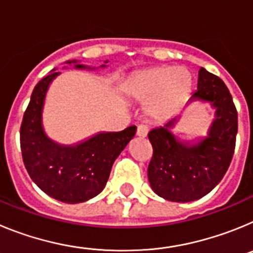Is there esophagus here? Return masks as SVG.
I'll return each instance as SVG.
<instances>
[{"instance_id": "esophagus-1", "label": "esophagus", "mask_w": 253, "mask_h": 253, "mask_svg": "<svg viewBox=\"0 0 253 253\" xmlns=\"http://www.w3.org/2000/svg\"><path fill=\"white\" fill-rule=\"evenodd\" d=\"M148 126H147V125H139V126H138V129H137V135L138 137H140V138H144V137H147V134H148Z\"/></svg>"}]
</instances>
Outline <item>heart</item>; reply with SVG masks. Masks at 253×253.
Segmentation results:
<instances>
[{
	"label": "heart",
	"instance_id": "1",
	"mask_svg": "<svg viewBox=\"0 0 253 253\" xmlns=\"http://www.w3.org/2000/svg\"><path fill=\"white\" fill-rule=\"evenodd\" d=\"M193 75L184 67H154L137 73L126 84V95L147 102V113L162 120L177 110L193 90Z\"/></svg>",
	"mask_w": 253,
	"mask_h": 253
}]
</instances>
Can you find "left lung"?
Here are the masks:
<instances>
[{"mask_svg":"<svg viewBox=\"0 0 253 253\" xmlns=\"http://www.w3.org/2000/svg\"><path fill=\"white\" fill-rule=\"evenodd\" d=\"M195 101L209 104L215 110L205 137L182 140L172 133L181 115L148 133L153 147L149 185L169 202L189 203L209 194L225 175L233 157L238 128L233 99L224 82L203 67L199 69L198 90L185 106Z\"/></svg>","mask_w":253,"mask_h":253,"instance_id":"8db88e82","label":"left lung"}]
</instances>
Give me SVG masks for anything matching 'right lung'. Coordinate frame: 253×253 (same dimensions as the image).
<instances>
[{
  "mask_svg": "<svg viewBox=\"0 0 253 253\" xmlns=\"http://www.w3.org/2000/svg\"><path fill=\"white\" fill-rule=\"evenodd\" d=\"M107 62L100 68H106ZM66 64L75 69H95L77 59L67 60ZM55 69L38 82L31 93L20 129L22 160L31 180L46 195L67 204H78L104 190L113 163L133 139L137 126L131 125L122 131H99L75 144L50 139L43 126V109L51 82L60 75Z\"/></svg>",
  "mask_w": 253,
  "mask_h": 253,
  "instance_id": "obj_1",
  "label": "right lung"
}]
</instances>
